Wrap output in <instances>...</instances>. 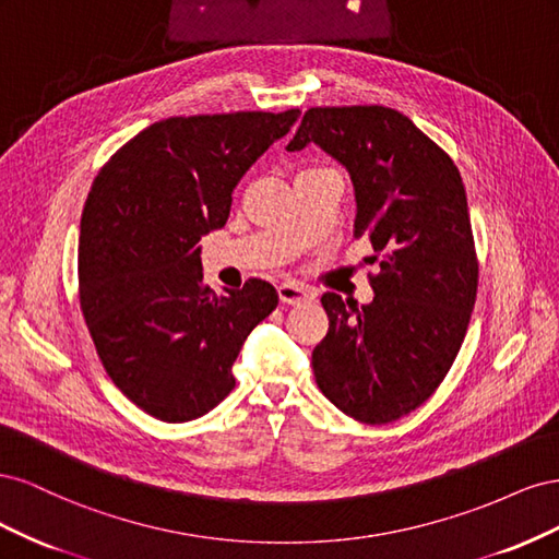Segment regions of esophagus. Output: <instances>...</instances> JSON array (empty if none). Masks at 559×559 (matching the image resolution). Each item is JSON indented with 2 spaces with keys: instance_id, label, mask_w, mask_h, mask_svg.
<instances>
[{
  "instance_id": "esophagus-1",
  "label": "esophagus",
  "mask_w": 559,
  "mask_h": 559,
  "mask_svg": "<svg viewBox=\"0 0 559 559\" xmlns=\"http://www.w3.org/2000/svg\"><path fill=\"white\" fill-rule=\"evenodd\" d=\"M277 294L280 300L284 306H300V302H306L312 298V294L306 289V286H300L296 282H284L277 286Z\"/></svg>"
}]
</instances>
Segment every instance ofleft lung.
Wrapping results in <instances>:
<instances>
[{
  "label": "left lung",
  "mask_w": 559,
  "mask_h": 559,
  "mask_svg": "<svg viewBox=\"0 0 559 559\" xmlns=\"http://www.w3.org/2000/svg\"><path fill=\"white\" fill-rule=\"evenodd\" d=\"M308 144L349 173L354 238L380 257L373 302L321 296L329 333L314 380L337 411L386 425L436 392L464 343L478 292L466 191L452 158L396 109L312 107L286 151Z\"/></svg>",
  "instance_id": "1"
}]
</instances>
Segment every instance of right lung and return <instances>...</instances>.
<instances>
[{
	"instance_id": "add662e5",
	"label": "right lung",
	"mask_w": 559,
	"mask_h": 559,
	"mask_svg": "<svg viewBox=\"0 0 559 559\" xmlns=\"http://www.w3.org/2000/svg\"><path fill=\"white\" fill-rule=\"evenodd\" d=\"M300 111L173 116L144 128L97 173L81 216L79 300L121 392L163 421L210 413L235 386L251 329L277 308L263 280L216 296L200 238L224 228L233 191Z\"/></svg>"
}]
</instances>
